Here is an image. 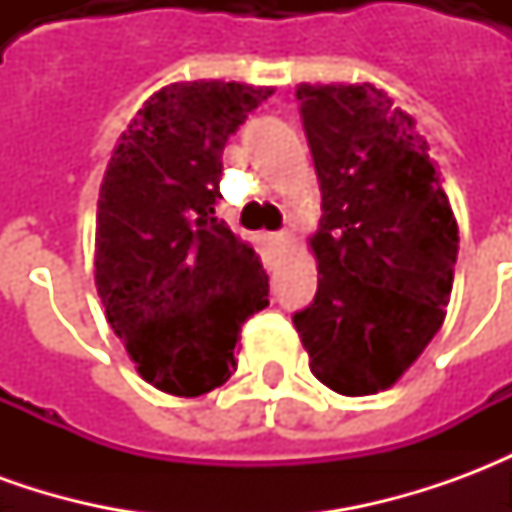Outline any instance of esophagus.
Instances as JSON below:
<instances>
[{"instance_id":"1","label":"esophagus","mask_w":512,"mask_h":512,"mask_svg":"<svg viewBox=\"0 0 512 512\" xmlns=\"http://www.w3.org/2000/svg\"><path fill=\"white\" fill-rule=\"evenodd\" d=\"M296 241V235L290 233V230H279V233H274V244L279 246H290Z\"/></svg>"}]
</instances>
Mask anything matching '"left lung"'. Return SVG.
<instances>
[{
	"instance_id": "left-lung-1",
	"label": "left lung",
	"mask_w": 512,
	"mask_h": 512,
	"mask_svg": "<svg viewBox=\"0 0 512 512\" xmlns=\"http://www.w3.org/2000/svg\"><path fill=\"white\" fill-rule=\"evenodd\" d=\"M321 180L318 293L293 315L312 376L337 395L395 386L450 304L458 222L417 120L373 84H299Z\"/></svg>"
}]
</instances>
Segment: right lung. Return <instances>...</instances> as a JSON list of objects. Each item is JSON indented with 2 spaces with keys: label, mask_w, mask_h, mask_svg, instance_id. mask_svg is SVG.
<instances>
[{
  "label": "right lung",
  "mask_w": 512,
  "mask_h": 512,
  "mask_svg": "<svg viewBox=\"0 0 512 512\" xmlns=\"http://www.w3.org/2000/svg\"><path fill=\"white\" fill-rule=\"evenodd\" d=\"M274 87L175 82L136 112L106 164L95 288L136 373L200 397L233 376L241 323L268 307L255 249L216 216L222 153Z\"/></svg>",
  "instance_id": "right-lung-1"
}]
</instances>
